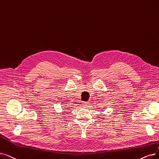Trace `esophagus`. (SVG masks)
I'll return each instance as SVG.
<instances>
[{
  "mask_svg": "<svg viewBox=\"0 0 159 159\" xmlns=\"http://www.w3.org/2000/svg\"><path fill=\"white\" fill-rule=\"evenodd\" d=\"M88 104H89V102H83L82 103V106H83L84 107H88Z\"/></svg>",
  "mask_w": 159,
  "mask_h": 159,
  "instance_id": "obj_1",
  "label": "esophagus"
}]
</instances>
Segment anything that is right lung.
Masks as SVG:
<instances>
[{"label": "right lung", "instance_id": "1", "mask_svg": "<svg viewBox=\"0 0 159 159\" xmlns=\"http://www.w3.org/2000/svg\"><path fill=\"white\" fill-rule=\"evenodd\" d=\"M65 113H66V112H65Z\"/></svg>", "mask_w": 159, "mask_h": 159}]
</instances>
